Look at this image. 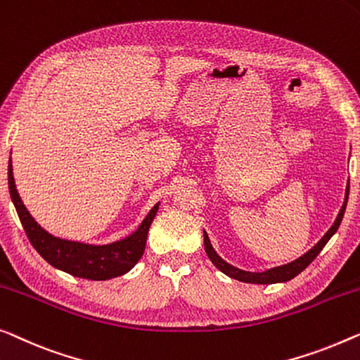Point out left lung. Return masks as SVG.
<instances>
[{"mask_svg": "<svg viewBox=\"0 0 360 360\" xmlns=\"http://www.w3.org/2000/svg\"><path fill=\"white\" fill-rule=\"evenodd\" d=\"M347 198H349V181H347V186H346V195H345V202H342L341 210H340V214H338L336 221L333 226L330 227V231H328L325 236L320 238V242L315 245V247H311L309 252L305 255H302L300 258L294 259V262H290L288 264H283V266H276V268H271L263 271V273H252V271H243V269H238L236 266H232V264H229L227 262H224V259L219 257L216 253V250L212 248V245L210 242V237H207V233L205 231V250H206V255L210 257V259L212 262V264L221 271V273L227 274L229 278H233L237 281H242V283H250V284H274V283H285V281H290L292 278H295L297 274H300L302 271H304L309 264L314 262L316 258V255H319L323 247L328 243V240L335 236L338 227H340V224L342 221V216H345V211H346V205H347Z\"/></svg>", "mask_w": 360, "mask_h": 360, "instance_id": "8db88e82", "label": "left lung"}]
</instances>
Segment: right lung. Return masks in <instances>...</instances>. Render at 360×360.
Here are the masks:
<instances>
[{"label": "right lung", "mask_w": 360, "mask_h": 360, "mask_svg": "<svg viewBox=\"0 0 360 360\" xmlns=\"http://www.w3.org/2000/svg\"><path fill=\"white\" fill-rule=\"evenodd\" d=\"M8 185L20 224H22L30 243L37 250L40 257L56 269L65 271V273L76 276V278L91 281H107L117 278V276L128 273L139 262V258L144 253L150 222H153L155 212L159 210L158 202L149 211V214L144 217L141 226L131 236L124 237L122 240L107 245L75 242L51 236L30 216L27 207L20 200L18 188H15L11 159H9L8 165Z\"/></svg>", "instance_id": "right-lung-1"}]
</instances>
